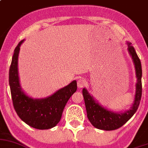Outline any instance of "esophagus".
<instances>
[{
    "label": "esophagus",
    "mask_w": 148,
    "mask_h": 148,
    "mask_svg": "<svg viewBox=\"0 0 148 148\" xmlns=\"http://www.w3.org/2000/svg\"><path fill=\"white\" fill-rule=\"evenodd\" d=\"M86 85V80L84 78H80L77 80V87L78 88H82Z\"/></svg>",
    "instance_id": "34e87169"
}]
</instances>
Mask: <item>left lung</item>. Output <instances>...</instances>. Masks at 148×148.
<instances>
[{"mask_svg":"<svg viewBox=\"0 0 148 148\" xmlns=\"http://www.w3.org/2000/svg\"><path fill=\"white\" fill-rule=\"evenodd\" d=\"M128 53L131 56L135 66L137 82L136 83V94L134 101L129 109L121 112H115L109 110L98 102L97 100L90 95L87 89L82 90L87 118L95 128L104 131H113L124 125L134 115L139 106L142 96V67L141 63L131 42H127Z\"/></svg>","mask_w":148,"mask_h":148,"instance_id":"obj_1","label":"left lung"}]
</instances>
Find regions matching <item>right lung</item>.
Listing matches in <instances>:
<instances>
[{"mask_svg": "<svg viewBox=\"0 0 148 148\" xmlns=\"http://www.w3.org/2000/svg\"><path fill=\"white\" fill-rule=\"evenodd\" d=\"M22 40L14 51L9 71L10 87L14 109L25 123L39 130L49 129L58 123L63 109L73 94L77 90V82L73 80L50 96L34 99L27 95L20 85L18 74V56Z\"/></svg>", "mask_w": 148, "mask_h": 148, "instance_id": "right-lung-1", "label": "right lung"}]
</instances>
